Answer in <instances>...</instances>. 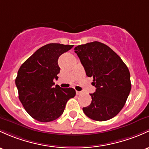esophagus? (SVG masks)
Here are the masks:
<instances>
[{
	"instance_id": "1",
	"label": "esophagus",
	"mask_w": 149,
	"mask_h": 149,
	"mask_svg": "<svg viewBox=\"0 0 149 149\" xmlns=\"http://www.w3.org/2000/svg\"><path fill=\"white\" fill-rule=\"evenodd\" d=\"M82 94V92H80V91H76V95H80Z\"/></svg>"
}]
</instances>
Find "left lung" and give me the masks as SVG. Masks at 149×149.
Wrapping results in <instances>:
<instances>
[{
    "instance_id": "1",
    "label": "left lung",
    "mask_w": 149,
    "mask_h": 149,
    "mask_svg": "<svg viewBox=\"0 0 149 149\" xmlns=\"http://www.w3.org/2000/svg\"><path fill=\"white\" fill-rule=\"evenodd\" d=\"M74 50L96 88L95 92L90 94L92 102L83 107V112L100 122L113 118L123 108L130 95L132 85L128 68L112 49L101 42L78 45Z\"/></svg>"
}]
</instances>
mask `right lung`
<instances>
[{
	"mask_svg": "<svg viewBox=\"0 0 149 149\" xmlns=\"http://www.w3.org/2000/svg\"><path fill=\"white\" fill-rule=\"evenodd\" d=\"M73 45L51 43L37 49L21 65L15 79L19 99L26 112L42 122L56 120L63 114L67 101L74 97L72 88H62L58 79L60 68L58 59Z\"/></svg>",
	"mask_w": 149,
	"mask_h": 149,
	"instance_id": "add662e5",
	"label": "right lung"
}]
</instances>
